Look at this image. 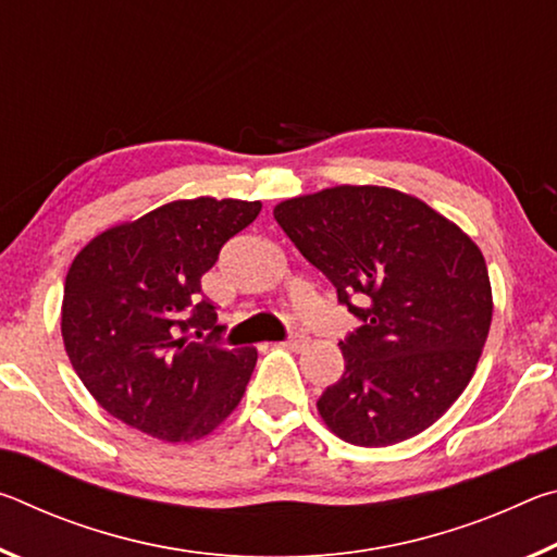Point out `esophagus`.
<instances>
[{"mask_svg": "<svg viewBox=\"0 0 557 557\" xmlns=\"http://www.w3.org/2000/svg\"><path fill=\"white\" fill-rule=\"evenodd\" d=\"M282 346L289 348V351H305V348L309 346V336L295 334V336H289L287 342H282Z\"/></svg>", "mask_w": 557, "mask_h": 557, "instance_id": "1", "label": "esophagus"}]
</instances>
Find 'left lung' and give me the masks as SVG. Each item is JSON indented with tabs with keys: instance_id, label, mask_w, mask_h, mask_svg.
I'll use <instances>...</instances> for the list:
<instances>
[{
	"instance_id": "8db88e82",
	"label": "left lung",
	"mask_w": 557,
	"mask_h": 557,
	"mask_svg": "<svg viewBox=\"0 0 557 557\" xmlns=\"http://www.w3.org/2000/svg\"><path fill=\"white\" fill-rule=\"evenodd\" d=\"M272 213L361 322L338 342L344 375L317 400L326 428L358 447L428 430L469 385L492 326L476 243L388 186H332Z\"/></svg>"
}]
</instances>
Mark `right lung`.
<instances>
[{
  "label": "right lung",
  "instance_id": "add662e5",
  "mask_svg": "<svg viewBox=\"0 0 557 557\" xmlns=\"http://www.w3.org/2000/svg\"><path fill=\"white\" fill-rule=\"evenodd\" d=\"M260 209L211 196L172 201L102 231L75 256L63 346L112 418L164 442H194L238 408L258 351L215 342L219 314L199 292L223 243Z\"/></svg>",
  "mask_w": 557,
  "mask_h": 557
}]
</instances>
